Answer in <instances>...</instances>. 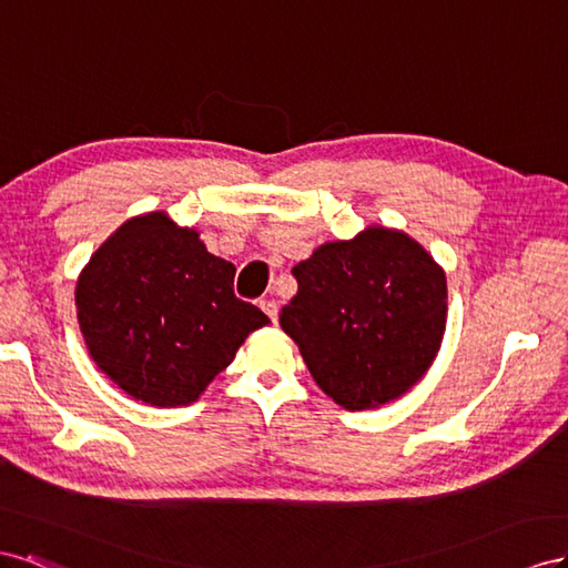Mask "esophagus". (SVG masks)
<instances>
[{
	"label": "esophagus",
	"mask_w": 568,
	"mask_h": 568,
	"mask_svg": "<svg viewBox=\"0 0 568 568\" xmlns=\"http://www.w3.org/2000/svg\"><path fill=\"white\" fill-rule=\"evenodd\" d=\"M264 310V314L275 323L278 321V304H275V300H262V304H258Z\"/></svg>",
	"instance_id": "esophagus-1"
}]
</instances>
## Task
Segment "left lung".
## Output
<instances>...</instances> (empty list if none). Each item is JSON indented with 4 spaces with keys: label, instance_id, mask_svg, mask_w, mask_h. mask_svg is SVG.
Wrapping results in <instances>:
<instances>
[{
    "label": "left lung",
    "instance_id": "obj_1",
    "mask_svg": "<svg viewBox=\"0 0 568 568\" xmlns=\"http://www.w3.org/2000/svg\"><path fill=\"white\" fill-rule=\"evenodd\" d=\"M293 275L281 326L323 393L362 412L424 378L443 343L447 281L418 242L366 229L321 245Z\"/></svg>",
    "mask_w": 568,
    "mask_h": 568
}]
</instances>
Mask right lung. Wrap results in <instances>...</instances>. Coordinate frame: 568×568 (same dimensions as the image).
<instances>
[{"label":"right lung","mask_w":568,"mask_h":568,"mask_svg":"<svg viewBox=\"0 0 568 568\" xmlns=\"http://www.w3.org/2000/svg\"><path fill=\"white\" fill-rule=\"evenodd\" d=\"M235 266L161 212L123 223L75 287L94 364L131 397L178 407L202 395L268 316L233 293Z\"/></svg>","instance_id":"1"}]
</instances>
